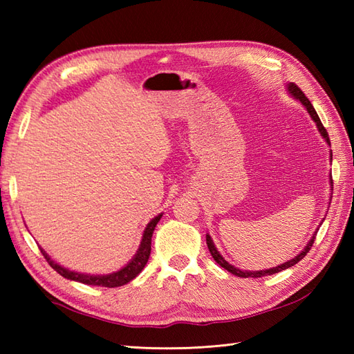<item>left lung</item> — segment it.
Wrapping results in <instances>:
<instances>
[{"mask_svg":"<svg viewBox=\"0 0 354 354\" xmlns=\"http://www.w3.org/2000/svg\"><path fill=\"white\" fill-rule=\"evenodd\" d=\"M288 91H289V94L293 97V99H297V100H299V102L303 103V106L307 109V112H309L313 122L317 123L318 131H319V133H321V137L324 138V140L328 142V145H330L328 133H327V131H326V127L322 126L321 120H319V117H318V114H317V111H315V108L312 106L310 100L307 99V97L304 95V93H303L301 89H299L295 84H289V85H288ZM330 156H332V155H330ZM330 160H332V158H330ZM332 184H333V183H332ZM315 236H317V231H315V234L312 236V239L309 240V243H307V246L304 248V250H303L301 252H299L298 255H295V257L290 259L289 261L281 263L280 266H275V268H270V269H265V270H240V269L234 268L232 265H230V263H228L227 260H225V259L222 257V255L219 254V251L216 250L213 240H212V237H209L208 234H207V245H208L209 254L213 255V259L216 260V263H219V265H221L223 269H227L228 272L234 274V275H237V277H242V278H250V277L259 278V277H263V275H272V274H277V272H281V270L288 269V268H290V266H293V265H297V263H298L299 260H301V259H304V255L310 251V248H312V245H313V242H315Z\"/></svg>","mask_w":354,"mask_h":354,"instance_id":"obj_1","label":"left lung"}]
</instances>
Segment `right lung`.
Masks as SVG:
<instances>
[{
  "mask_svg": "<svg viewBox=\"0 0 354 354\" xmlns=\"http://www.w3.org/2000/svg\"><path fill=\"white\" fill-rule=\"evenodd\" d=\"M162 217V213L158 214L156 217H153L152 221L147 223V227L142 232V239L137 254L133 255V259L127 263L124 268H122L117 272H112L108 275H89V274H79L74 272V270H70L66 268H62L61 265H57L56 261H53L50 259V255L45 252L42 248H39L42 255L45 257V260L48 261V265L56 270L57 274H61L66 280H73V281H79L84 283L88 286H102V288H118V286H123L126 283L132 281L135 277H137L142 269H145L146 263L149 260L150 255V245H152V234L155 231L156 223L160 222V219Z\"/></svg>",
  "mask_w": 354,
  "mask_h": 354,
  "instance_id": "1",
  "label": "right lung"
}]
</instances>
